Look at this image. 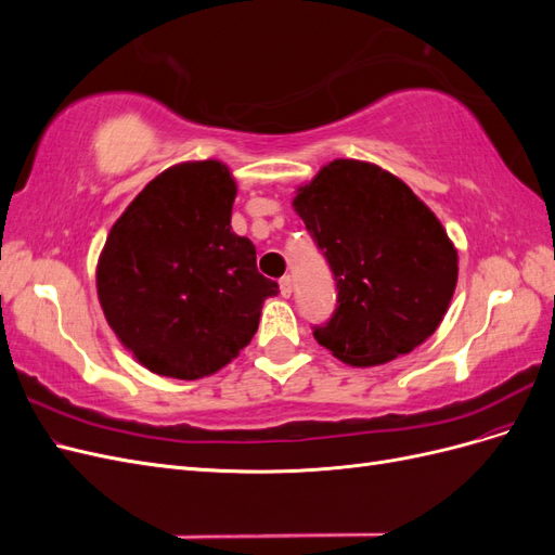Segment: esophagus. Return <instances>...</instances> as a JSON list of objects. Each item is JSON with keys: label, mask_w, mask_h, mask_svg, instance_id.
Listing matches in <instances>:
<instances>
[{"label": "esophagus", "mask_w": 555, "mask_h": 555, "mask_svg": "<svg viewBox=\"0 0 555 555\" xmlns=\"http://www.w3.org/2000/svg\"><path fill=\"white\" fill-rule=\"evenodd\" d=\"M292 292H294V282H292L289 275H284V278L280 280V294H282L284 298H289Z\"/></svg>", "instance_id": "obj_1"}]
</instances>
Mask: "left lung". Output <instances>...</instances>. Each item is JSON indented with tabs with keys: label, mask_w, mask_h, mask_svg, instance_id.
I'll list each match as a JSON object with an SVG mask.
<instances>
[{
	"label": "left lung",
	"mask_w": 555,
	"mask_h": 555,
	"mask_svg": "<svg viewBox=\"0 0 555 555\" xmlns=\"http://www.w3.org/2000/svg\"><path fill=\"white\" fill-rule=\"evenodd\" d=\"M294 210L326 257L338 306L314 340L349 365L410 354L440 326L459 251L435 212L375 164L335 159L298 188Z\"/></svg>",
	"instance_id": "left-lung-1"
}]
</instances>
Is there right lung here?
<instances>
[{"mask_svg":"<svg viewBox=\"0 0 555 555\" xmlns=\"http://www.w3.org/2000/svg\"><path fill=\"white\" fill-rule=\"evenodd\" d=\"M236 180L217 159L159 173L108 233L96 294L108 326L150 373L198 379L241 354L278 282L231 231Z\"/></svg>","mask_w":555,"mask_h":555,"instance_id":"1","label":"right lung"}]
</instances>
